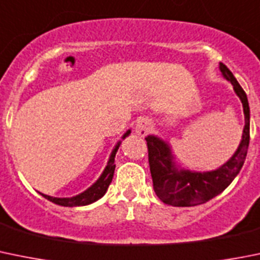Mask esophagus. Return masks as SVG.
Returning <instances> with one entry per match:
<instances>
[{
	"label": "esophagus",
	"instance_id": "34e87169",
	"mask_svg": "<svg viewBox=\"0 0 260 260\" xmlns=\"http://www.w3.org/2000/svg\"><path fill=\"white\" fill-rule=\"evenodd\" d=\"M150 129H151V123L146 118H141L136 124V132L140 136H146L150 132Z\"/></svg>",
	"mask_w": 260,
	"mask_h": 260
}]
</instances>
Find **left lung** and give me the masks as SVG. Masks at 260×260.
I'll return each mask as SVG.
<instances>
[{
  "label": "left lung",
  "instance_id": "1",
  "mask_svg": "<svg viewBox=\"0 0 260 260\" xmlns=\"http://www.w3.org/2000/svg\"><path fill=\"white\" fill-rule=\"evenodd\" d=\"M219 69L223 77L234 86L235 92L241 100L245 114V127L242 140L234 156L217 171L190 172L178 171L172 163L171 149L164 141L155 136H147L149 166L151 172L154 191L163 203L173 207H195L207 203L229 187L230 183L241 171L246 159L250 141V109L242 87L234 77L231 70L220 62Z\"/></svg>",
  "mask_w": 260,
  "mask_h": 260
}]
</instances>
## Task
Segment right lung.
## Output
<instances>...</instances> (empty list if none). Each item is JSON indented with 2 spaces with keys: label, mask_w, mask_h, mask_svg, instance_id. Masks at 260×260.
I'll return each mask as SVG.
<instances>
[{
  "label": "right lung",
  "mask_w": 260,
  "mask_h": 260,
  "mask_svg": "<svg viewBox=\"0 0 260 260\" xmlns=\"http://www.w3.org/2000/svg\"><path fill=\"white\" fill-rule=\"evenodd\" d=\"M129 133H131V131H128V132L123 136V138L127 137ZM119 145H120V142L116 145L115 149H114L113 152H111L110 159H109V161H108V166H106L105 171L103 172V174L100 176V178L97 179V181L94 182L93 185H92L88 190H86L84 192L79 193V195H77V196H73V198H52V196L43 195V193H41V195H42L43 198L47 199V200L57 204V205H61V207H81V205H88V204L93 203V201H96V200H99L100 198H103V196L105 195L106 190H108L109 185H110L111 179H113L114 171H115L114 157H115L116 151H118Z\"/></svg>",
  "instance_id": "obj_1"
}]
</instances>
